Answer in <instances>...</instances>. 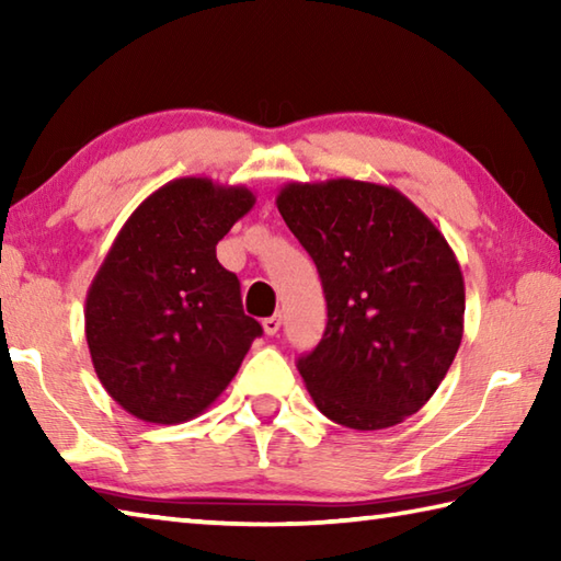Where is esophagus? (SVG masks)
<instances>
[{"label":"esophagus","mask_w":561,"mask_h":561,"mask_svg":"<svg viewBox=\"0 0 561 561\" xmlns=\"http://www.w3.org/2000/svg\"><path fill=\"white\" fill-rule=\"evenodd\" d=\"M262 327H264V334H270V336H274L279 331V327H282V314H274V317H267L262 321Z\"/></svg>","instance_id":"34e87169"}]
</instances>
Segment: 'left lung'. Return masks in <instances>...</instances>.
Returning <instances> with one entry per match:
<instances>
[{
  "instance_id": "left-lung-1",
  "label": "left lung",
  "mask_w": 561,
  "mask_h": 561,
  "mask_svg": "<svg viewBox=\"0 0 561 561\" xmlns=\"http://www.w3.org/2000/svg\"><path fill=\"white\" fill-rule=\"evenodd\" d=\"M277 207L314 260L327 329L297 360L329 421L383 431L438 391L462 339L465 282L438 227L396 187L289 183Z\"/></svg>"
}]
</instances>
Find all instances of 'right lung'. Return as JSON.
<instances>
[{
    "mask_svg": "<svg viewBox=\"0 0 561 561\" xmlns=\"http://www.w3.org/2000/svg\"><path fill=\"white\" fill-rule=\"evenodd\" d=\"M254 201L244 185L178 178L121 227L83 317L99 381L123 411L158 425L201 415L262 336L215 254Z\"/></svg>",
    "mask_w": 561,
    "mask_h": 561,
    "instance_id": "right-lung-1",
    "label": "right lung"
}]
</instances>
